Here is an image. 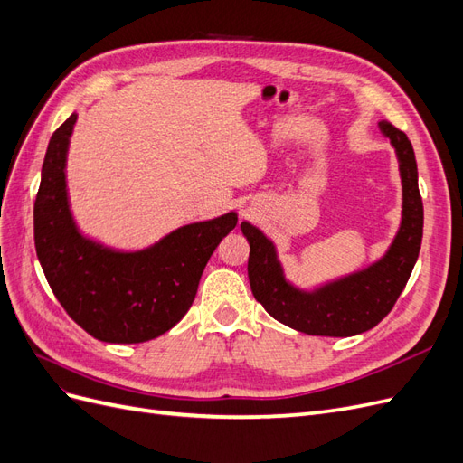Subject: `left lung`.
I'll use <instances>...</instances> for the list:
<instances>
[{"instance_id":"8db88e82","label":"left lung","mask_w":463,"mask_h":463,"mask_svg":"<svg viewBox=\"0 0 463 463\" xmlns=\"http://www.w3.org/2000/svg\"><path fill=\"white\" fill-rule=\"evenodd\" d=\"M378 129L396 150L402 222L386 253L367 269L313 289H301L286 278L272 240L250 222H241V232L250 245L247 264L250 291L266 313L293 330L332 338L367 332L392 311L411 276L423 240V201L415 152L408 135L392 123L381 121Z\"/></svg>"}]
</instances>
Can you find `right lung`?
Here are the masks:
<instances>
[{"label": "right lung", "mask_w": 463, "mask_h": 463, "mask_svg": "<svg viewBox=\"0 0 463 463\" xmlns=\"http://www.w3.org/2000/svg\"><path fill=\"white\" fill-rule=\"evenodd\" d=\"M77 114L50 138L34 201V245L53 296L96 340L141 344L174 328L193 305L204 266L237 223L228 213L181 226L150 247L121 250L82 235L67 194Z\"/></svg>", "instance_id": "add662e5"}]
</instances>
